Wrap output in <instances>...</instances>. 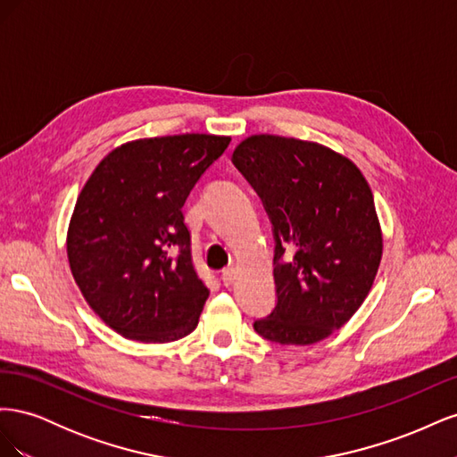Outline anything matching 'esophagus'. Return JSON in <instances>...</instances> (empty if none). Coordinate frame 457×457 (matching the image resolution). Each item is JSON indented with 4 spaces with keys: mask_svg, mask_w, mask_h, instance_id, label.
<instances>
[{
    "mask_svg": "<svg viewBox=\"0 0 457 457\" xmlns=\"http://www.w3.org/2000/svg\"><path fill=\"white\" fill-rule=\"evenodd\" d=\"M220 278H223V284H225L227 287H230L234 282H237V270L228 269V270L223 272V276H220Z\"/></svg>",
    "mask_w": 457,
    "mask_h": 457,
    "instance_id": "esophagus-1",
    "label": "esophagus"
}]
</instances>
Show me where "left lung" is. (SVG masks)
Here are the masks:
<instances>
[{"mask_svg":"<svg viewBox=\"0 0 457 457\" xmlns=\"http://www.w3.org/2000/svg\"><path fill=\"white\" fill-rule=\"evenodd\" d=\"M232 162L257 190L274 232V311L255 320L280 345L329 337L376 280L383 234L371 188L347 156L320 143L259 133Z\"/></svg>","mask_w":457,"mask_h":457,"instance_id":"1","label":"left lung"}]
</instances>
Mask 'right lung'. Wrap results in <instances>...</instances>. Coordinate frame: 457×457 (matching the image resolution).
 Segmentation results:
<instances>
[{
  "mask_svg": "<svg viewBox=\"0 0 457 457\" xmlns=\"http://www.w3.org/2000/svg\"><path fill=\"white\" fill-rule=\"evenodd\" d=\"M230 137L185 133L114 148L81 188L66 255L87 305L120 336H188L210 289L198 276L183 205Z\"/></svg>",
  "mask_w": 457,
  "mask_h": 457,
  "instance_id": "right-lung-1",
  "label": "right lung"
}]
</instances>
